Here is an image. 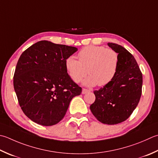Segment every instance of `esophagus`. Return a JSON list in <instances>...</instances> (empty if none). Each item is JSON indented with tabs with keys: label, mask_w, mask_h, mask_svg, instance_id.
<instances>
[{
	"label": "esophagus",
	"mask_w": 158,
	"mask_h": 158,
	"mask_svg": "<svg viewBox=\"0 0 158 158\" xmlns=\"http://www.w3.org/2000/svg\"><path fill=\"white\" fill-rule=\"evenodd\" d=\"M90 92V90H89V89H85V88H83L82 89V94H83L88 93V92Z\"/></svg>",
	"instance_id": "34e87169"
}]
</instances>
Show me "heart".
Instances as JSON below:
<instances>
[{"instance_id": "heart-1", "label": "heart", "mask_w": 158, "mask_h": 158, "mask_svg": "<svg viewBox=\"0 0 158 158\" xmlns=\"http://www.w3.org/2000/svg\"><path fill=\"white\" fill-rule=\"evenodd\" d=\"M77 56L79 60L73 56L65 60V68L74 82L81 81L88 72L89 75L83 82L88 86L106 85L115 77L118 69L119 56L113 49L89 45L80 50Z\"/></svg>"}]
</instances>
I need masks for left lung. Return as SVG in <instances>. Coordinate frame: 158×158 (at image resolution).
Here are the masks:
<instances>
[{
  "label": "left lung",
  "instance_id": "8db88e82",
  "mask_svg": "<svg viewBox=\"0 0 158 158\" xmlns=\"http://www.w3.org/2000/svg\"><path fill=\"white\" fill-rule=\"evenodd\" d=\"M119 56V66L114 79L98 90L89 108L98 121L116 125L127 119L140 101L143 74L134 56L122 46L107 43Z\"/></svg>",
  "mask_w": 158,
  "mask_h": 158
}]
</instances>
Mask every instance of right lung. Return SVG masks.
Returning <instances> with one entry per match:
<instances>
[{
  "instance_id": "right-lung-1",
  "label": "right lung",
  "mask_w": 158,
  "mask_h": 158,
  "mask_svg": "<svg viewBox=\"0 0 158 158\" xmlns=\"http://www.w3.org/2000/svg\"><path fill=\"white\" fill-rule=\"evenodd\" d=\"M77 51L73 46L42 40L24 51L18 61L14 87L24 114L32 121L52 126L62 119L73 97L82 89L65 68Z\"/></svg>"
}]
</instances>
